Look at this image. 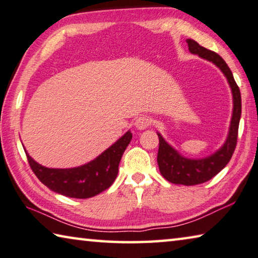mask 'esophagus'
<instances>
[{"mask_svg":"<svg viewBox=\"0 0 258 258\" xmlns=\"http://www.w3.org/2000/svg\"><path fill=\"white\" fill-rule=\"evenodd\" d=\"M150 124H151V120L147 116H139L137 117L136 121H135V126H136L138 130H144Z\"/></svg>","mask_w":258,"mask_h":258,"instance_id":"obj_1","label":"esophagus"}]
</instances>
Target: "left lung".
Segmentation results:
<instances>
[{
	"label": "left lung",
	"instance_id": "8db88e82",
	"mask_svg": "<svg viewBox=\"0 0 258 258\" xmlns=\"http://www.w3.org/2000/svg\"><path fill=\"white\" fill-rule=\"evenodd\" d=\"M189 52L198 54L200 58L213 62L216 65L227 80V83L231 88L232 99H233V109L229 126V134L223 144L213 154L205 158H186L181 155L175 147H172L162 137L160 133L159 137V152H158V166L161 175L168 181L177 185H191L202 184L205 181L212 179L216 176L232 158V154L235 150L236 138H238L239 122L241 117V95H240L239 87L234 81L233 74L229 69L226 62L219 54L210 51V50L201 46L194 40L187 39Z\"/></svg>",
	"mask_w": 258,
	"mask_h": 258
}]
</instances>
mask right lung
Listing matches in <instances>:
<instances>
[{"mask_svg":"<svg viewBox=\"0 0 258 258\" xmlns=\"http://www.w3.org/2000/svg\"><path fill=\"white\" fill-rule=\"evenodd\" d=\"M133 139L128 130L98 157L74 168H48L36 162L24 147L29 166L46 187L61 196L88 199L107 189L119 172L122 154Z\"/></svg>","mask_w":258,"mask_h":258,"instance_id":"obj_1","label":"right lung"}]
</instances>
